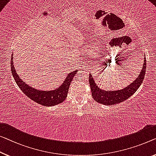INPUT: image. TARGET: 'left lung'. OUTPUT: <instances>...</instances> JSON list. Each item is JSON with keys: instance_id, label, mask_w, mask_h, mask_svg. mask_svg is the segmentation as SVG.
<instances>
[{"instance_id": "1", "label": "left lung", "mask_w": 156, "mask_h": 156, "mask_svg": "<svg viewBox=\"0 0 156 156\" xmlns=\"http://www.w3.org/2000/svg\"><path fill=\"white\" fill-rule=\"evenodd\" d=\"M146 60L144 57L142 69L139 73V76L133 82L120 90H101L96 85L94 80L93 79L91 74H89V82L93 99L95 101L104 104V105H114L124 101L134 94L138 88L142 83L146 73Z\"/></svg>"}]
</instances>
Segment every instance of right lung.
<instances>
[{
	"label": "right lung",
	"instance_id": "right-lung-1",
	"mask_svg": "<svg viewBox=\"0 0 156 156\" xmlns=\"http://www.w3.org/2000/svg\"><path fill=\"white\" fill-rule=\"evenodd\" d=\"M10 62L12 73L13 78L15 79L18 87L20 88L23 93H24L31 100L45 106H52L57 105V104L63 102L66 99L69 86H70L72 80L78 71L76 70L69 73L65 80L57 89L49 90V91L48 90L43 91V90H37L36 88L31 87L26 83H24L22 80V78H20L18 74L16 73L15 69L14 67L13 55H12Z\"/></svg>",
	"mask_w": 156,
	"mask_h": 156
}]
</instances>
